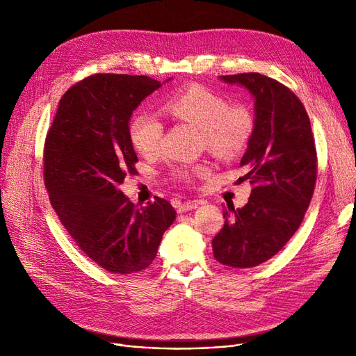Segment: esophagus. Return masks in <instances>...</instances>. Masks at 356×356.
<instances>
[{
	"label": "esophagus",
	"mask_w": 356,
	"mask_h": 356,
	"mask_svg": "<svg viewBox=\"0 0 356 356\" xmlns=\"http://www.w3.org/2000/svg\"><path fill=\"white\" fill-rule=\"evenodd\" d=\"M203 202L202 200H191V202H184L178 204V212H187V211H191V209H196L199 204H202Z\"/></svg>",
	"instance_id": "1"
}]
</instances>
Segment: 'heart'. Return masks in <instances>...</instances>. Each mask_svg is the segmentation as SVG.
Listing matches in <instances>:
<instances>
[{
  "label": "heart",
  "instance_id": "heart-1",
  "mask_svg": "<svg viewBox=\"0 0 356 356\" xmlns=\"http://www.w3.org/2000/svg\"><path fill=\"white\" fill-rule=\"evenodd\" d=\"M166 110L179 120L200 129L209 153L234 159L243 153L254 132V117L248 106L229 104L220 93L202 84H190L172 95ZM131 141L139 154L156 156L163 138V124L153 114L141 113L131 123ZM208 172L207 165H186L174 170L182 182H191Z\"/></svg>",
  "mask_w": 356,
  "mask_h": 356
}]
</instances>
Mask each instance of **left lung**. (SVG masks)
<instances>
[{
    "label": "left lung",
    "mask_w": 356,
    "mask_h": 356,
    "mask_svg": "<svg viewBox=\"0 0 356 356\" xmlns=\"http://www.w3.org/2000/svg\"><path fill=\"white\" fill-rule=\"evenodd\" d=\"M220 79L254 96V132L241 160L252 190L243 208L224 211L212 250L218 263L250 268L281 251L303 221L316 184L315 139L305 105L282 83L258 72Z\"/></svg>",
    "instance_id": "obj_1"
}]
</instances>
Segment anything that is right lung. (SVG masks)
<instances>
[{"instance_id":"obj_1","label":"right lung","mask_w":356,"mask_h":356,"mask_svg":"<svg viewBox=\"0 0 356 356\" xmlns=\"http://www.w3.org/2000/svg\"><path fill=\"white\" fill-rule=\"evenodd\" d=\"M160 86L147 75H90L62 96L46 136L51 207L80 250L111 273H136L152 264L177 217L165 199L138 208L118 190L136 172L129 120Z\"/></svg>"}]
</instances>
